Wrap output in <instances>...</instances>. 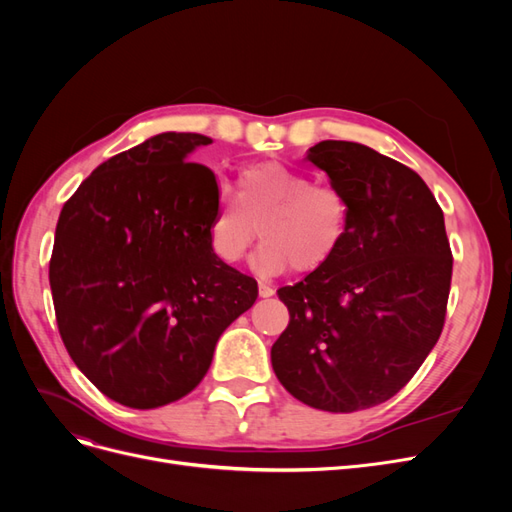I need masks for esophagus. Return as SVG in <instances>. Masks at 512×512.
<instances>
[{"mask_svg": "<svg viewBox=\"0 0 512 512\" xmlns=\"http://www.w3.org/2000/svg\"><path fill=\"white\" fill-rule=\"evenodd\" d=\"M273 292H275V290H273L269 284H265V282H260V284H258V294H260L262 299L273 297Z\"/></svg>", "mask_w": 512, "mask_h": 512, "instance_id": "esophagus-1", "label": "esophagus"}]
</instances>
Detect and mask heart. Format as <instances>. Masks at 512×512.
I'll use <instances>...</instances> for the list:
<instances>
[{
	"label": "heart",
	"instance_id": "obj_1",
	"mask_svg": "<svg viewBox=\"0 0 512 512\" xmlns=\"http://www.w3.org/2000/svg\"><path fill=\"white\" fill-rule=\"evenodd\" d=\"M350 200L333 183H314L305 170L258 162L239 173L237 198L222 194L209 224V245L224 262L243 260L260 232L256 265L265 273H314L342 250Z\"/></svg>",
	"mask_w": 512,
	"mask_h": 512
}]
</instances>
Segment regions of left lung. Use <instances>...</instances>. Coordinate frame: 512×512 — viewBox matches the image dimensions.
<instances>
[{"instance_id": "left-lung-1", "label": "left lung", "mask_w": 512, "mask_h": 512, "mask_svg": "<svg viewBox=\"0 0 512 512\" xmlns=\"http://www.w3.org/2000/svg\"><path fill=\"white\" fill-rule=\"evenodd\" d=\"M350 200L342 250L277 290L290 322L271 348L284 389L324 412L397 395L436 346L451 292L444 213L412 168L350 141L307 151Z\"/></svg>"}]
</instances>
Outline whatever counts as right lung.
<instances>
[{
    "instance_id": "1",
    "label": "right lung",
    "mask_w": 512,
    "mask_h": 512,
    "mask_svg": "<svg viewBox=\"0 0 512 512\" xmlns=\"http://www.w3.org/2000/svg\"><path fill=\"white\" fill-rule=\"evenodd\" d=\"M211 138L164 132L102 162L59 213L49 262L72 361L117 404L151 410L205 378L215 344L258 297L209 245L211 168L185 162Z\"/></svg>"
}]
</instances>
